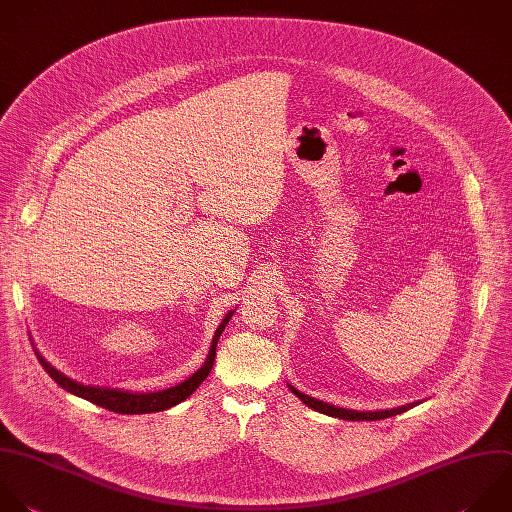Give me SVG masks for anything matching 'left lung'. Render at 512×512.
Here are the masks:
<instances>
[{
	"label": "left lung",
	"mask_w": 512,
	"mask_h": 512,
	"mask_svg": "<svg viewBox=\"0 0 512 512\" xmlns=\"http://www.w3.org/2000/svg\"><path fill=\"white\" fill-rule=\"evenodd\" d=\"M290 390L304 402L308 404L310 408L322 412V414H328V416H336V418H344V420H382V418H390V416H396L408 408H412V404L408 406H400V408H392V410H378V412H358V410H346V408H336L332 404H326L322 400H316V398H310L302 392H298L294 386H290Z\"/></svg>",
	"instance_id": "8db88e82"
}]
</instances>
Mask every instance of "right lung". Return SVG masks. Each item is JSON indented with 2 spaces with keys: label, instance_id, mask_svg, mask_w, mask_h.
I'll use <instances>...</instances> for the list:
<instances>
[{
  "label": "right lung",
  "instance_id": "1",
  "mask_svg": "<svg viewBox=\"0 0 512 512\" xmlns=\"http://www.w3.org/2000/svg\"><path fill=\"white\" fill-rule=\"evenodd\" d=\"M232 312L224 318V322L220 324V328L216 330V336L212 340V348H210V354L204 362V366L194 372L188 380H184L182 384L178 386H172L168 390H162V392H148V394H132V392H126V390H116V388H96V386H84L76 380H70L68 376H64L62 372H58L54 366H50L42 356L40 352H36L38 360L42 362V366L46 368V372L68 392L80 396V398H86L106 410H112V412H120V414H148V412H162V410H168L176 404H180L182 400H186L204 380L206 376L210 374L212 366H214V358H216V344H218V338L220 334L224 332V326L228 324Z\"/></svg>",
  "mask_w": 512,
  "mask_h": 512
}]
</instances>
